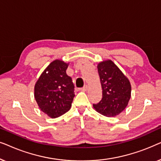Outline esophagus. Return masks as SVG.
Segmentation results:
<instances>
[{
	"label": "esophagus",
	"instance_id": "34e87169",
	"mask_svg": "<svg viewBox=\"0 0 161 161\" xmlns=\"http://www.w3.org/2000/svg\"><path fill=\"white\" fill-rule=\"evenodd\" d=\"M88 88H89V86H88L87 85H86V86H83V88H81L80 90H81V91H83V92H86V91H87Z\"/></svg>",
	"mask_w": 161,
	"mask_h": 161
}]
</instances>
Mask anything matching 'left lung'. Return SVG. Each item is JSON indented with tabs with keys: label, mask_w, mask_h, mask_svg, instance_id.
<instances>
[{
	"label": "left lung",
	"mask_w": 161,
	"mask_h": 161,
	"mask_svg": "<svg viewBox=\"0 0 161 161\" xmlns=\"http://www.w3.org/2000/svg\"><path fill=\"white\" fill-rule=\"evenodd\" d=\"M103 89V98L94 108L108 117L116 116L124 111L131 97L130 83L126 76L111 60L97 65Z\"/></svg>",
	"instance_id": "left-lung-1"
}]
</instances>
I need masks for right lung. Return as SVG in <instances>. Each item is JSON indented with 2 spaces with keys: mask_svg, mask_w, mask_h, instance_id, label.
Segmentation results:
<instances>
[{
  "mask_svg": "<svg viewBox=\"0 0 161 161\" xmlns=\"http://www.w3.org/2000/svg\"><path fill=\"white\" fill-rule=\"evenodd\" d=\"M67 67L68 64L63 61H53L35 84V100L41 111L51 118L63 115L71 108L75 86L66 73Z\"/></svg>",
  "mask_w": 161,
  "mask_h": 161,
  "instance_id": "obj_1",
  "label": "right lung"
}]
</instances>
